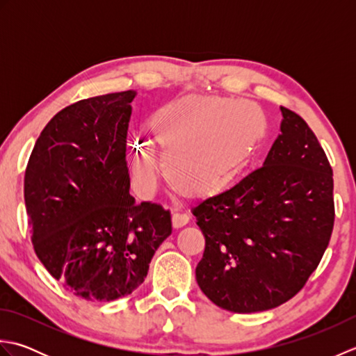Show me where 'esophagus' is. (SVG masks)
I'll use <instances>...</instances> for the list:
<instances>
[{
	"label": "esophagus",
	"instance_id": "esophagus-1",
	"mask_svg": "<svg viewBox=\"0 0 356 356\" xmlns=\"http://www.w3.org/2000/svg\"><path fill=\"white\" fill-rule=\"evenodd\" d=\"M171 222H172V228L174 229H179V228H184L185 225H188V222H190V216L186 214H172L171 217Z\"/></svg>",
	"mask_w": 356,
	"mask_h": 356
}]
</instances>
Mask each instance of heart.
Returning a JSON list of instances; mask_svg holds the SVG:
<instances>
[{
  "label": "heart",
  "instance_id": "obj_1",
  "mask_svg": "<svg viewBox=\"0 0 356 356\" xmlns=\"http://www.w3.org/2000/svg\"><path fill=\"white\" fill-rule=\"evenodd\" d=\"M148 130L174 190L208 199L222 193L252 161L266 139L268 120L254 102L193 95L157 108ZM159 171L154 151L140 140L131 161L138 190H153Z\"/></svg>",
  "mask_w": 356,
  "mask_h": 356
}]
</instances>
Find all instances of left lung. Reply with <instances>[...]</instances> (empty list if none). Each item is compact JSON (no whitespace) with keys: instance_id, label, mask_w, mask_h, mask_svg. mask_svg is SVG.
Returning <instances> with one entry per match:
<instances>
[{"instance_id":"8db88e82","label":"left lung","mask_w":356,"mask_h":356,"mask_svg":"<svg viewBox=\"0 0 356 356\" xmlns=\"http://www.w3.org/2000/svg\"><path fill=\"white\" fill-rule=\"evenodd\" d=\"M280 110L282 133L261 168L193 208L205 236L195 280L214 305L236 314L268 311L298 293L334 229L326 153L303 118Z\"/></svg>"}]
</instances>
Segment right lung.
Masks as SVG:
<instances>
[{
    "mask_svg": "<svg viewBox=\"0 0 356 356\" xmlns=\"http://www.w3.org/2000/svg\"><path fill=\"white\" fill-rule=\"evenodd\" d=\"M134 90L88 97L50 119L30 154L24 200L38 259L88 301L127 297L171 234L170 211L130 195Z\"/></svg>",
    "mask_w": 356,
    "mask_h": 356,
    "instance_id": "right-lung-1",
    "label": "right lung"
}]
</instances>
